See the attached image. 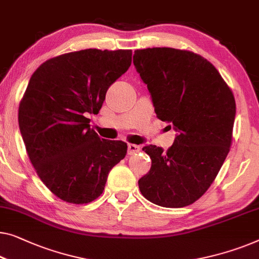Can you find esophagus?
Segmentation results:
<instances>
[{
	"instance_id": "esophagus-1",
	"label": "esophagus",
	"mask_w": 259,
	"mask_h": 259,
	"mask_svg": "<svg viewBox=\"0 0 259 259\" xmlns=\"http://www.w3.org/2000/svg\"><path fill=\"white\" fill-rule=\"evenodd\" d=\"M141 147L138 145H134V144H128V147H127V153H128L130 155H133V154H137L138 152H140Z\"/></svg>"
}]
</instances>
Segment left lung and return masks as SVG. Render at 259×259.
<instances>
[{
  "instance_id": "8db88e82",
  "label": "left lung",
  "mask_w": 259,
  "mask_h": 259,
  "mask_svg": "<svg viewBox=\"0 0 259 259\" xmlns=\"http://www.w3.org/2000/svg\"><path fill=\"white\" fill-rule=\"evenodd\" d=\"M133 63L156 117L178 131L167 152L153 145L142 148L152 166L139 189L160 207H186L207 192L230 151L235 97L216 67L192 51L142 49L134 51Z\"/></svg>"
}]
</instances>
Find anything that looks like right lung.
I'll list each match as a JSON object with an SVG mask.
<instances>
[{
    "instance_id": "1",
    "label": "right lung",
    "mask_w": 259,
    "mask_h": 259,
    "mask_svg": "<svg viewBox=\"0 0 259 259\" xmlns=\"http://www.w3.org/2000/svg\"><path fill=\"white\" fill-rule=\"evenodd\" d=\"M131 62L132 50L86 49L48 59L30 78L18 125L37 175L63 201H95L126 155V142L100 139L88 117L99 113Z\"/></svg>"
}]
</instances>
